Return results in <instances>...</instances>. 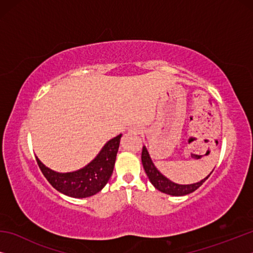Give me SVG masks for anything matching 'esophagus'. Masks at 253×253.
Listing matches in <instances>:
<instances>
[{
	"instance_id": "esophagus-1",
	"label": "esophagus",
	"mask_w": 253,
	"mask_h": 253,
	"mask_svg": "<svg viewBox=\"0 0 253 253\" xmlns=\"http://www.w3.org/2000/svg\"><path fill=\"white\" fill-rule=\"evenodd\" d=\"M129 131L131 132V134H139V132H140L138 128H130Z\"/></svg>"
}]
</instances>
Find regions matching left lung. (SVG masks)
I'll return each instance as SVG.
<instances>
[{
  "label": "left lung",
  "mask_w": 253,
  "mask_h": 253,
  "mask_svg": "<svg viewBox=\"0 0 253 253\" xmlns=\"http://www.w3.org/2000/svg\"><path fill=\"white\" fill-rule=\"evenodd\" d=\"M142 163H143L145 172H146L147 176L149 178V181L152 182V184L155 186V188H157L158 191L163 192V193L174 195V196H182V195L192 193V192L198 190V188L202 185L205 181H207L210 175H211L210 174L209 176L202 179V181L194 184H188V185H181V184L173 183L172 181H169V178H166L164 175H162L160 172H158L157 169L154 166L151 157H149V154L147 152L146 147H143Z\"/></svg>",
  "instance_id": "obj_1"
}]
</instances>
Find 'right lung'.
Returning <instances> with one entry per match:
<instances>
[{"instance_id": "1", "label": "right lung", "mask_w": 253, "mask_h": 253, "mask_svg": "<svg viewBox=\"0 0 253 253\" xmlns=\"http://www.w3.org/2000/svg\"><path fill=\"white\" fill-rule=\"evenodd\" d=\"M122 135L110 139L91 163L77 172L57 173L42 164L38 157L37 163L48 182L60 193L71 198H88L101 191L113 174L115 161Z\"/></svg>"}]
</instances>
